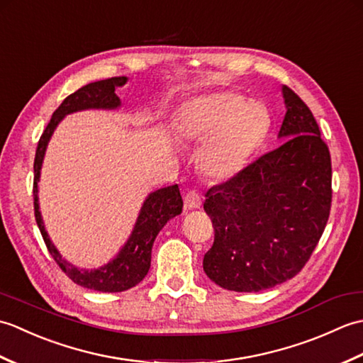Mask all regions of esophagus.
<instances>
[{
	"label": "esophagus",
	"mask_w": 363,
	"mask_h": 363,
	"mask_svg": "<svg viewBox=\"0 0 363 363\" xmlns=\"http://www.w3.org/2000/svg\"><path fill=\"white\" fill-rule=\"evenodd\" d=\"M184 203H186L187 209H198L203 204V198L196 190H190L189 194L184 196Z\"/></svg>",
	"instance_id": "1"
}]
</instances>
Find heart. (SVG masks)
I'll use <instances>...</instances> for the list:
<instances>
[{
    "label": "heart",
    "instance_id": "heart-1",
    "mask_svg": "<svg viewBox=\"0 0 363 363\" xmlns=\"http://www.w3.org/2000/svg\"><path fill=\"white\" fill-rule=\"evenodd\" d=\"M267 129L265 107L251 99L243 101L233 91L191 99L174 117L176 135L201 146L199 167L213 181H226L240 173Z\"/></svg>",
    "mask_w": 363,
    "mask_h": 363
}]
</instances>
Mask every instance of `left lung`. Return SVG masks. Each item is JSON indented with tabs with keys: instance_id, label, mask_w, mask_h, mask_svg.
Listing matches in <instances>:
<instances>
[{
	"instance_id": "obj_1",
	"label": "left lung",
	"mask_w": 363,
	"mask_h": 363,
	"mask_svg": "<svg viewBox=\"0 0 363 363\" xmlns=\"http://www.w3.org/2000/svg\"><path fill=\"white\" fill-rule=\"evenodd\" d=\"M281 91L282 143L206 194L215 240L203 268L226 290L262 291L291 279L329 218V150L303 99L287 86Z\"/></svg>"
}]
</instances>
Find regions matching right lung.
Wrapping results in <instances>:
<instances>
[{
    "label": "right lung",
    "mask_w": 363,
    "mask_h": 363,
    "mask_svg": "<svg viewBox=\"0 0 363 363\" xmlns=\"http://www.w3.org/2000/svg\"><path fill=\"white\" fill-rule=\"evenodd\" d=\"M126 82V76L96 81L87 84V86L76 90L70 96H67L62 104L54 111L48 126L43 130L37 145L34 160V213L46 248H48L52 259L57 262V265L62 268V272L74 284L81 285L84 289L103 293H115L133 289L148 274L151 267V250L154 240H156L162 228L167 225V221L174 218L176 215L182 212L184 203L179 187H177V184H174V186L151 191L145 198L140 207L133 233H130L125 245L121 246L117 256L111 259L103 267L90 269L76 267L72 262L64 259L62 254L59 252V250L51 242V238L45 229V223L40 213V204H38V182H40V169L43 165L46 148H48V143L54 130L59 126V123L67 115L81 111L120 109L121 99L115 94V89L123 87Z\"/></svg>",
    "instance_id": "right-lung-1"
}]
</instances>
